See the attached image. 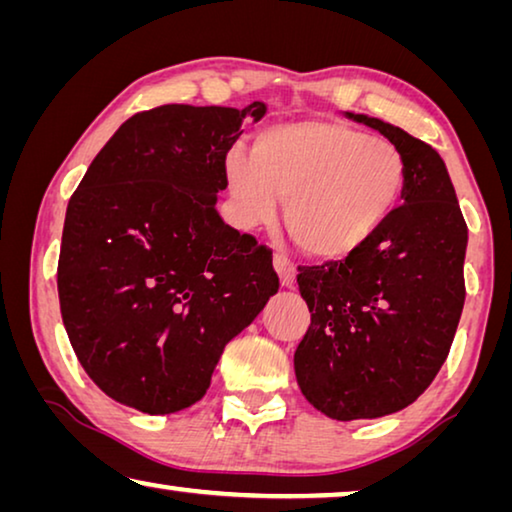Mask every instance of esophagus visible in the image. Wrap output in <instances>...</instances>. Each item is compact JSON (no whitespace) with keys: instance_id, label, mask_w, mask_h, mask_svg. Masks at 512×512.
Wrapping results in <instances>:
<instances>
[{"instance_id":"obj_1","label":"esophagus","mask_w":512,"mask_h":512,"mask_svg":"<svg viewBox=\"0 0 512 512\" xmlns=\"http://www.w3.org/2000/svg\"><path fill=\"white\" fill-rule=\"evenodd\" d=\"M273 266H275V271H278V275H280L282 287L294 285V280H296V264L291 262V259L285 253H275Z\"/></svg>"}]
</instances>
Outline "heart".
<instances>
[{
    "label": "heart",
    "mask_w": 512,
    "mask_h": 512,
    "mask_svg": "<svg viewBox=\"0 0 512 512\" xmlns=\"http://www.w3.org/2000/svg\"><path fill=\"white\" fill-rule=\"evenodd\" d=\"M225 175L241 218L271 221L278 196L305 253L337 257L383 225L405 191V159L394 143L337 120H296L262 129L253 154L230 150Z\"/></svg>",
    "instance_id": "b5f03b06"
}]
</instances>
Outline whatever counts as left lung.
Listing matches in <instances>:
<instances>
[{"mask_svg":"<svg viewBox=\"0 0 512 512\" xmlns=\"http://www.w3.org/2000/svg\"><path fill=\"white\" fill-rule=\"evenodd\" d=\"M408 168L403 205L348 257L298 266L312 321L294 353L300 392L339 421L408 408L449 355L465 305L467 223L440 154L362 113Z\"/></svg>","mask_w":512,"mask_h":512,"instance_id":"obj_1","label":"left lung"}]
</instances>
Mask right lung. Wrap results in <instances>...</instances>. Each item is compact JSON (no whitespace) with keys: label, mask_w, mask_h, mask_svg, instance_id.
Segmentation results:
<instances>
[{"label":"right lung","mask_w":512,"mask_h":512,"mask_svg":"<svg viewBox=\"0 0 512 512\" xmlns=\"http://www.w3.org/2000/svg\"><path fill=\"white\" fill-rule=\"evenodd\" d=\"M246 109L134 113L72 193L56 287L88 378L148 415L205 396L225 344L278 291L271 250L216 212Z\"/></svg>","instance_id":"right-lung-1"}]
</instances>
